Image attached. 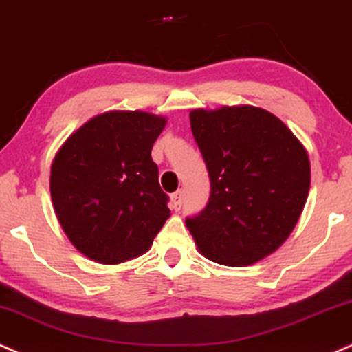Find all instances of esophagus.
Listing matches in <instances>:
<instances>
[{
    "mask_svg": "<svg viewBox=\"0 0 352 352\" xmlns=\"http://www.w3.org/2000/svg\"><path fill=\"white\" fill-rule=\"evenodd\" d=\"M171 207L175 210H181V207H183V190H176L175 194H171Z\"/></svg>",
    "mask_w": 352,
    "mask_h": 352,
    "instance_id": "1",
    "label": "esophagus"
}]
</instances>
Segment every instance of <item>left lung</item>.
Wrapping results in <instances>:
<instances>
[{"mask_svg": "<svg viewBox=\"0 0 352 352\" xmlns=\"http://www.w3.org/2000/svg\"><path fill=\"white\" fill-rule=\"evenodd\" d=\"M190 130L210 177L206 209L186 219L201 253L223 266L261 261L287 240L310 190L305 146L254 106L194 109Z\"/></svg>", "mask_w": 352, "mask_h": 352, "instance_id": "left-lung-1", "label": "left lung"}]
</instances>
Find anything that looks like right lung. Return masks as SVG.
Wrapping results in <instances>:
<instances>
[{"label": "right lung", "instance_id": "1", "mask_svg": "<svg viewBox=\"0 0 352 352\" xmlns=\"http://www.w3.org/2000/svg\"><path fill=\"white\" fill-rule=\"evenodd\" d=\"M166 119L142 111L99 114L56 151L50 196L73 246L102 264L146 253L168 220V196L151 160Z\"/></svg>", "mask_w": 352, "mask_h": 352}]
</instances>
